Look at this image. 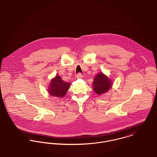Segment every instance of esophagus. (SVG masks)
Returning a JSON list of instances; mask_svg holds the SVG:
<instances>
[{"mask_svg":"<svg viewBox=\"0 0 157 157\" xmlns=\"http://www.w3.org/2000/svg\"><path fill=\"white\" fill-rule=\"evenodd\" d=\"M82 76H83V75L81 73H78L76 75V78H81Z\"/></svg>","mask_w":157,"mask_h":157,"instance_id":"esophagus-1","label":"esophagus"}]
</instances>
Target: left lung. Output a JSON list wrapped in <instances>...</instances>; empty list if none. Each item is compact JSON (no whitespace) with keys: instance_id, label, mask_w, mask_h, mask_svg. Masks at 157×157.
I'll use <instances>...</instances> for the list:
<instances>
[{"instance_id":"left-lung-1","label":"left lung","mask_w":157,"mask_h":157,"mask_svg":"<svg viewBox=\"0 0 157 157\" xmlns=\"http://www.w3.org/2000/svg\"><path fill=\"white\" fill-rule=\"evenodd\" d=\"M93 84L94 86V91L99 95L108 91L112 86L110 80L102 73H98L96 75Z\"/></svg>"}]
</instances>
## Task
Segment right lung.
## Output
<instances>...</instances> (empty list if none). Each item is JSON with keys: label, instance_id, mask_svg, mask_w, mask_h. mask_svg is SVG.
I'll use <instances>...</instances> for the list:
<instances>
[{"label": "right lung", "instance_id": "obj_1", "mask_svg": "<svg viewBox=\"0 0 157 157\" xmlns=\"http://www.w3.org/2000/svg\"><path fill=\"white\" fill-rule=\"evenodd\" d=\"M71 84L63 81L59 76H56L51 80L49 86L50 95L57 97H63L69 90Z\"/></svg>", "mask_w": 157, "mask_h": 157}]
</instances>
